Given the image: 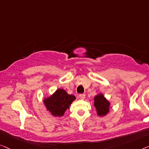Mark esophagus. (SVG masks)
I'll return each mask as SVG.
<instances>
[{"label":"esophagus","instance_id":"34e87169","mask_svg":"<svg viewBox=\"0 0 149 149\" xmlns=\"http://www.w3.org/2000/svg\"><path fill=\"white\" fill-rule=\"evenodd\" d=\"M85 96H86L85 94H81V95H79V98H80L81 100H84V98H85Z\"/></svg>","mask_w":149,"mask_h":149}]
</instances>
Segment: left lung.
Listing matches in <instances>:
<instances>
[{"label": "left lung", "mask_w": 149, "mask_h": 149, "mask_svg": "<svg viewBox=\"0 0 149 149\" xmlns=\"http://www.w3.org/2000/svg\"><path fill=\"white\" fill-rule=\"evenodd\" d=\"M94 106L95 107L98 116L104 117L109 113L111 102L104 97L103 94L100 93L94 97Z\"/></svg>", "instance_id": "8db88e82"}]
</instances>
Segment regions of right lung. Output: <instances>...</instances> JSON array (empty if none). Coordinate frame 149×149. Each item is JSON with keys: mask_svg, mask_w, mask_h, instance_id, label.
Segmentation results:
<instances>
[{"mask_svg": "<svg viewBox=\"0 0 149 149\" xmlns=\"http://www.w3.org/2000/svg\"><path fill=\"white\" fill-rule=\"evenodd\" d=\"M75 100V96L69 95L65 90L58 88L51 96L45 97L43 102L47 111L53 117H61Z\"/></svg>", "mask_w": 149, "mask_h": 149, "instance_id": "add662e5", "label": "right lung"}]
</instances>
